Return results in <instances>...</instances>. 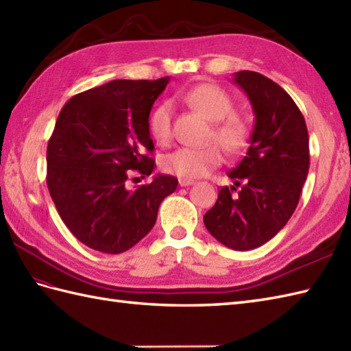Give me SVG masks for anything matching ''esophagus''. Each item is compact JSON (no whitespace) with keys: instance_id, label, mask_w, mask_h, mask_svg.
<instances>
[{"instance_id":"1","label":"esophagus","mask_w":351,"mask_h":351,"mask_svg":"<svg viewBox=\"0 0 351 351\" xmlns=\"http://www.w3.org/2000/svg\"><path fill=\"white\" fill-rule=\"evenodd\" d=\"M195 184V181L193 180H185V178H182V180H180V185L181 187H190V185Z\"/></svg>"}]
</instances>
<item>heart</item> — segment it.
<instances>
[{
    "label": "heart",
    "mask_w": 351,
    "mask_h": 351,
    "mask_svg": "<svg viewBox=\"0 0 351 351\" xmlns=\"http://www.w3.org/2000/svg\"><path fill=\"white\" fill-rule=\"evenodd\" d=\"M184 101L197 110L208 121L214 122L211 138L230 154H237L247 145L249 128L243 119L234 114V99L221 87L204 83L189 88ZM173 107L169 101L158 104L149 116V132L160 145H167L173 132ZM223 161V152L217 143L200 147H178L162 158V169L181 178H200L210 173Z\"/></svg>",
    "instance_id": "heart-1"
}]
</instances>
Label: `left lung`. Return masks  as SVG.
Listing matches in <instances>:
<instances>
[{
  "instance_id": "8db88e82",
  "label": "left lung",
  "mask_w": 351,
  "mask_h": 351,
  "mask_svg": "<svg viewBox=\"0 0 351 351\" xmlns=\"http://www.w3.org/2000/svg\"><path fill=\"white\" fill-rule=\"evenodd\" d=\"M232 81L247 95L255 125L245 156L228 171L234 185L220 189L204 223L226 247L252 250L295 211L309 170V137L299 107L279 84L252 71L234 73Z\"/></svg>"
}]
</instances>
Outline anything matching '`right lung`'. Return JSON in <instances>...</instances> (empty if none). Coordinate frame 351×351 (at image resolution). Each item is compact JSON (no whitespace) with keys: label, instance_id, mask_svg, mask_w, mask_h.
<instances>
[{"label":"right lung","instance_id":"1","mask_svg":"<svg viewBox=\"0 0 351 351\" xmlns=\"http://www.w3.org/2000/svg\"><path fill=\"white\" fill-rule=\"evenodd\" d=\"M170 78L114 80L64 104L48 141L47 184L64 225L87 247L126 252L146 237L175 176L126 189L130 170L151 175L149 114Z\"/></svg>","mask_w":351,"mask_h":351}]
</instances>
